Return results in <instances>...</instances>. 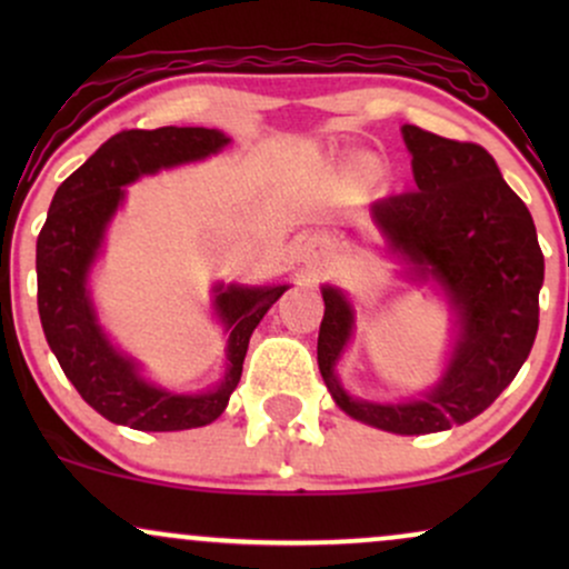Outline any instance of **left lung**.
Returning a JSON list of instances; mask_svg holds the SVG:
<instances>
[{
    "label": "left lung",
    "mask_w": 569,
    "mask_h": 569,
    "mask_svg": "<svg viewBox=\"0 0 569 569\" xmlns=\"http://www.w3.org/2000/svg\"><path fill=\"white\" fill-rule=\"evenodd\" d=\"M417 189L371 206L388 248L415 280H433L457 316V339L439 385L403 403L352 398L335 375L352 335V307L323 286L318 367L337 407L388 433H439L473 420L530 356L538 335L543 251L532 217L485 147L417 126L401 128Z\"/></svg>",
    "instance_id": "1"
}]
</instances>
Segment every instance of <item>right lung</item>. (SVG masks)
I'll use <instances>...</instances> for the list:
<instances>
[{"label": "right lung", "mask_w": 569, "mask_h": 569, "mask_svg": "<svg viewBox=\"0 0 569 569\" xmlns=\"http://www.w3.org/2000/svg\"><path fill=\"white\" fill-rule=\"evenodd\" d=\"M230 143L213 128L122 130L56 189L37 238V305L50 350L77 393L98 415L136 430H187L213 422L243 375L248 339L289 286L219 283L213 310L230 331L224 380L206 393H168L114 350L96 318L88 272L103 232L126 200V184L181 162L206 160Z\"/></svg>", "instance_id": "1"}]
</instances>
